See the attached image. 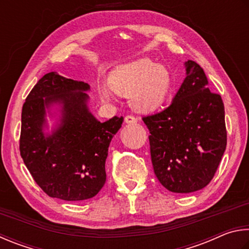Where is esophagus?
Returning <instances> with one entry per match:
<instances>
[{
	"label": "esophagus",
	"instance_id": "obj_1",
	"mask_svg": "<svg viewBox=\"0 0 249 249\" xmlns=\"http://www.w3.org/2000/svg\"><path fill=\"white\" fill-rule=\"evenodd\" d=\"M137 121H138V118L134 116H125L124 118L125 124H136Z\"/></svg>",
	"mask_w": 249,
	"mask_h": 249
}]
</instances>
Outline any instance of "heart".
<instances>
[{
  "instance_id": "b5f03b06",
  "label": "heart",
  "mask_w": 249,
  "mask_h": 249,
  "mask_svg": "<svg viewBox=\"0 0 249 249\" xmlns=\"http://www.w3.org/2000/svg\"><path fill=\"white\" fill-rule=\"evenodd\" d=\"M109 85L99 89L105 102H112L115 93L129 96L134 110L142 113L155 111L166 102L173 87L171 72L149 59H139L122 64L109 75Z\"/></svg>"
}]
</instances>
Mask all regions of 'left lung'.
Segmentation results:
<instances>
[{"label":"left lung","mask_w":249,"mask_h":249,"mask_svg":"<svg viewBox=\"0 0 249 249\" xmlns=\"http://www.w3.org/2000/svg\"><path fill=\"white\" fill-rule=\"evenodd\" d=\"M186 77L172 104L143 118L150 130L154 173L165 188L189 194L214 176L226 147L224 105L211 93L202 68L185 62Z\"/></svg>","instance_id":"8db88e82"}]
</instances>
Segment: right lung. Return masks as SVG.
I'll use <instances>...</instances> for the list:
<instances>
[{"label":"right lung","mask_w":249,"mask_h":249,"mask_svg":"<svg viewBox=\"0 0 249 249\" xmlns=\"http://www.w3.org/2000/svg\"><path fill=\"white\" fill-rule=\"evenodd\" d=\"M89 89L85 82L50 72L34 86L23 106L21 159L34 180L52 198H93L106 182L108 147L124 118L96 119L89 108ZM47 114L57 117L50 133Z\"/></svg>","instance_id":"1"}]
</instances>
